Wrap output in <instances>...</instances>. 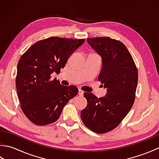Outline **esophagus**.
<instances>
[{"instance_id":"esophagus-1","label":"esophagus","mask_w":159,"mask_h":159,"mask_svg":"<svg viewBox=\"0 0 159 159\" xmlns=\"http://www.w3.org/2000/svg\"><path fill=\"white\" fill-rule=\"evenodd\" d=\"M83 93H84V92H83L82 90L79 89V92H78V94H79V96H83Z\"/></svg>"}]
</instances>
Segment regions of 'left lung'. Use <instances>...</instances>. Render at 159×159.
I'll use <instances>...</instances> for the list:
<instances>
[{
	"label": "left lung",
	"mask_w": 159,
	"mask_h": 159,
	"mask_svg": "<svg viewBox=\"0 0 159 159\" xmlns=\"http://www.w3.org/2000/svg\"><path fill=\"white\" fill-rule=\"evenodd\" d=\"M87 42L102 58L98 80L107 94L98 98L92 93H84L87 105L80 117L91 130L105 133L116 128L133 107L138 72L123 43L108 37L89 38Z\"/></svg>",
	"instance_id": "left-lung-1"
}]
</instances>
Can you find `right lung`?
Here are the masks:
<instances>
[{
    "instance_id": "right-lung-1",
    "label": "right lung",
    "mask_w": 159,
    "mask_h": 159,
    "mask_svg": "<svg viewBox=\"0 0 159 159\" xmlns=\"http://www.w3.org/2000/svg\"><path fill=\"white\" fill-rule=\"evenodd\" d=\"M85 42L51 37L34 43L20 57L17 66L16 88L21 109L28 119L39 126L59 119L63 107L79 92L76 87L50 80L76 49Z\"/></svg>"
}]
</instances>
